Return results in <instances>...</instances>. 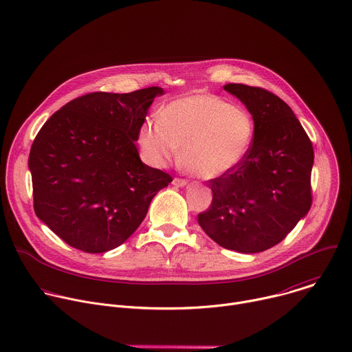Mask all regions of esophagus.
Segmentation results:
<instances>
[{"mask_svg": "<svg viewBox=\"0 0 352 352\" xmlns=\"http://www.w3.org/2000/svg\"><path fill=\"white\" fill-rule=\"evenodd\" d=\"M173 185L182 188V186H186V185H188V181H186V179H182V178H174Z\"/></svg>", "mask_w": 352, "mask_h": 352, "instance_id": "1", "label": "esophagus"}]
</instances>
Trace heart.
<instances>
[{"label": "heart", "instance_id": "obj_1", "mask_svg": "<svg viewBox=\"0 0 352 352\" xmlns=\"http://www.w3.org/2000/svg\"><path fill=\"white\" fill-rule=\"evenodd\" d=\"M255 135L250 113L214 94L177 98L160 118H147L138 132L144 159L164 166L179 153L200 178H216L235 168L248 155Z\"/></svg>", "mask_w": 352, "mask_h": 352}]
</instances>
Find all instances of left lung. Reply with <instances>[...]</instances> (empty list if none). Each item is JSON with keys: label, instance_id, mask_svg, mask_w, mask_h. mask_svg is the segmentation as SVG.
Instances as JSON below:
<instances>
[{"label": "left lung", "instance_id": "1", "mask_svg": "<svg viewBox=\"0 0 352 352\" xmlns=\"http://www.w3.org/2000/svg\"><path fill=\"white\" fill-rule=\"evenodd\" d=\"M224 90L245 104L255 135L246 157L209 181L213 202L197 221L226 249L263 252L311 209L314 147L289 106L276 94L241 83H228Z\"/></svg>", "mask_w": 352, "mask_h": 352}]
</instances>
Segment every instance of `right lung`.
<instances>
[{
    "label": "right lung",
    "mask_w": 352,
    "mask_h": 352,
    "mask_svg": "<svg viewBox=\"0 0 352 352\" xmlns=\"http://www.w3.org/2000/svg\"><path fill=\"white\" fill-rule=\"evenodd\" d=\"M159 94L157 86L89 93L38 131L29 155L34 213L68 245L87 254L120 246L173 181L142 163L135 144Z\"/></svg>",
    "instance_id": "add662e5"
}]
</instances>
